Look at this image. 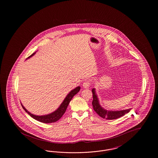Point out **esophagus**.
I'll list each match as a JSON object with an SVG mask.
<instances>
[{"label": "esophagus", "instance_id": "esophagus-1", "mask_svg": "<svg viewBox=\"0 0 158 158\" xmlns=\"http://www.w3.org/2000/svg\"><path fill=\"white\" fill-rule=\"evenodd\" d=\"M90 86V82L88 80L85 81L83 83V86L84 88H88Z\"/></svg>", "mask_w": 158, "mask_h": 158}]
</instances>
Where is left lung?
<instances>
[{
  "label": "left lung",
  "instance_id": "1",
  "mask_svg": "<svg viewBox=\"0 0 158 158\" xmlns=\"http://www.w3.org/2000/svg\"><path fill=\"white\" fill-rule=\"evenodd\" d=\"M92 94H93V101H92V106L94 111L98 114V115L101 117L103 118H105L106 120H114L118 118L121 117H123L126 114L128 113L131 109L124 110L122 111H107L105 110L104 108H102L99 104L97 96L95 94V89H92Z\"/></svg>",
  "mask_w": 158,
  "mask_h": 158
}]
</instances>
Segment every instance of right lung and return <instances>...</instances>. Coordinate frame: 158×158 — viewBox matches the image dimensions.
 I'll return each instance as SVG.
<instances>
[{"label": "right lung", "instance_id": "obj_1", "mask_svg": "<svg viewBox=\"0 0 158 158\" xmlns=\"http://www.w3.org/2000/svg\"><path fill=\"white\" fill-rule=\"evenodd\" d=\"M35 53L32 54L30 56H29L28 58H30V57L32 56ZM80 88H81L79 86H78V87L76 88L75 89H74L73 90L70 91V93L67 95V97L64 99V100L63 101V102L60 105L59 108L57 110H56V111H54L53 113H51L50 114H48V115H41V116L34 115V114L30 113L29 111H28L25 108V107L22 105V104H21V105H22L23 110L25 111V112H27L29 115H30L31 117H32L33 118H34L35 120L38 121L40 122H41V123H54V122H56V121L59 120L60 118L63 116V115L66 112L69 102H70V101L72 100L73 97L79 91Z\"/></svg>", "mask_w": 158, "mask_h": 158}]
</instances>
